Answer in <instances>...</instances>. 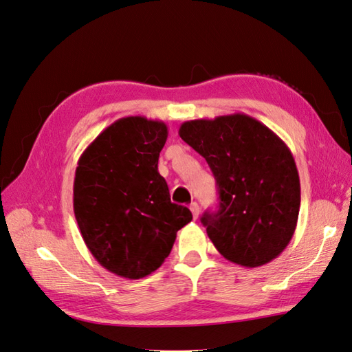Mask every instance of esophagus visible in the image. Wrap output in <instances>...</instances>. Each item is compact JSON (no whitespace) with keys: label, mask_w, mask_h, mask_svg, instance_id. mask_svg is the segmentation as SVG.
I'll list each match as a JSON object with an SVG mask.
<instances>
[{"label":"esophagus","mask_w":352,"mask_h":352,"mask_svg":"<svg viewBox=\"0 0 352 352\" xmlns=\"http://www.w3.org/2000/svg\"><path fill=\"white\" fill-rule=\"evenodd\" d=\"M190 209H191V212H192V217H194V219H197L199 218V215H200V206H199V203H191V206H190Z\"/></svg>","instance_id":"esophagus-1"}]
</instances>
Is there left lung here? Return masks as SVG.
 <instances>
[{
	"label": "left lung",
	"instance_id": "8db88e82",
	"mask_svg": "<svg viewBox=\"0 0 352 352\" xmlns=\"http://www.w3.org/2000/svg\"><path fill=\"white\" fill-rule=\"evenodd\" d=\"M179 135L217 179L219 209L201 222L218 252L243 267L275 260L294 234L300 209L298 171L287 144L245 113L186 121Z\"/></svg>",
	"mask_w": 352,
	"mask_h": 352
}]
</instances>
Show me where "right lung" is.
<instances>
[{
    "label": "right lung",
    "mask_w": 352,
    "mask_h": 352,
    "mask_svg": "<svg viewBox=\"0 0 352 352\" xmlns=\"http://www.w3.org/2000/svg\"><path fill=\"white\" fill-rule=\"evenodd\" d=\"M167 125L144 116L118 119L77 162L73 208L85 245L102 267L126 279L155 272L192 213L170 201L158 157Z\"/></svg>",
    "instance_id": "obj_1"
}]
</instances>
